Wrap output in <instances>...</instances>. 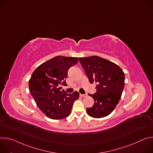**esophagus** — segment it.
I'll return each instance as SVG.
<instances>
[{"label":"esophagus","mask_w":153,"mask_h":153,"mask_svg":"<svg viewBox=\"0 0 153 153\" xmlns=\"http://www.w3.org/2000/svg\"><path fill=\"white\" fill-rule=\"evenodd\" d=\"M87 96V94H80V97H86Z\"/></svg>","instance_id":"34e87169"}]
</instances>
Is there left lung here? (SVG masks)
I'll use <instances>...</instances> for the list:
<instances>
[{"instance_id": "8db88e82", "label": "left lung", "mask_w": 153, "mask_h": 153, "mask_svg": "<svg viewBox=\"0 0 153 153\" xmlns=\"http://www.w3.org/2000/svg\"><path fill=\"white\" fill-rule=\"evenodd\" d=\"M79 62L91 83H96V92L91 108H86L90 116L102 118L114 110L125 86V74L116 63L99 56L79 57Z\"/></svg>"}]
</instances>
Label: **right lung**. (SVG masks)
<instances>
[{
	"label": "right lung",
	"instance_id": "add662e5",
	"mask_svg": "<svg viewBox=\"0 0 153 153\" xmlns=\"http://www.w3.org/2000/svg\"><path fill=\"white\" fill-rule=\"evenodd\" d=\"M78 61L77 57L56 56L42 63L33 73L29 80L31 94L48 117L59 120L70 116L79 93H67L59 86L67 85L68 71Z\"/></svg>",
	"mask_w": 153,
	"mask_h": 153
}]
</instances>
